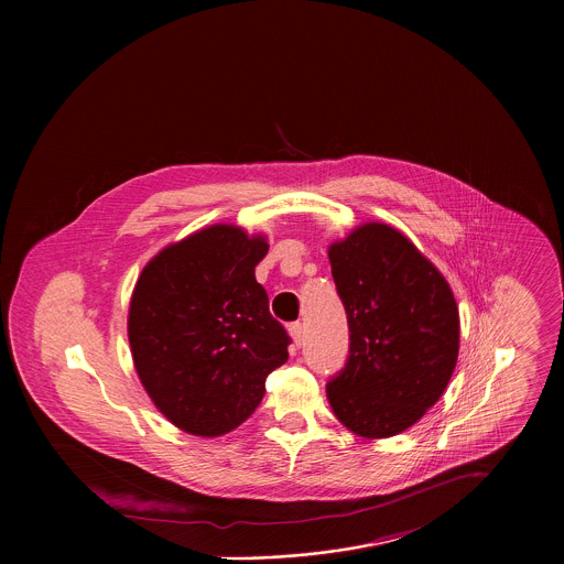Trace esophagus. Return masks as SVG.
<instances>
[{"label": "esophagus", "instance_id": "34e87169", "mask_svg": "<svg viewBox=\"0 0 564 564\" xmlns=\"http://www.w3.org/2000/svg\"><path fill=\"white\" fill-rule=\"evenodd\" d=\"M289 334H291V338H293V343L300 347L302 345V340H304V323L302 322H293L289 325Z\"/></svg>", "mask_w": 564, "mask_h": 564}]
</instances>
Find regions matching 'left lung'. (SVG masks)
<instances>
[{"label": "left lung", "mask_w": 564, "mask_h": 564, "mask_svg": "<svg viewBox=\"0 0 564 564\" xmlns=\"http://www.w3.org/2000/svg\"><path fill=\"white\" fill-rule=\"evenodd\" d=\"M349 325V356L327 382L336 419L365 438L395 436L447 389L460 322L438 269L387 224H365L329 247Z\"/></svg>", "instance_id": "8db88e82"}]
</instances>
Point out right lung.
<instances>
[{
	"instance_id": "obj_1",
	"label": "right lung",
	"mask_w": 564,
	"mask_h": 564,
	"mask_svg": "<svg viewBox=\"0 0 564 564\" xmlns=\"http://www.w3.org/2000/svg\"><path fill=\"white\" fill-rule=\"evenodd\" d=\"M262 237L213 226L169 245L143 269L128 336L137 373L162 414L197 436H221L258 408L291 336L256 282Z\"/></svg>"
}]
</instances>
